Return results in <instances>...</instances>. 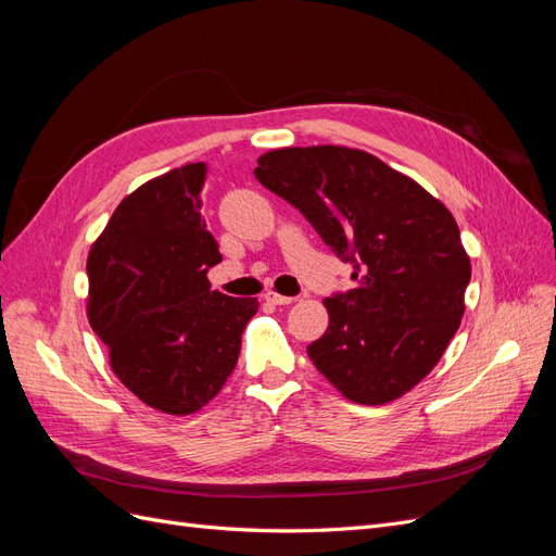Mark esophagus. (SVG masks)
<instances>
[{"mask_svg":"<svg viewBox=\"0 0 556 556\" xmlns=\"http://www.w3.org/2000/svg\"><path fill=\"white\" fill-rule=\"evenodd\" d=\"M264 299L268 301V304H274V306H290L292 301H294V296H282L278 292H266Z\"/></svg>","mask_w":556,"mask_h":556,"instance_id":"obj_1","label":"esophagus"}]
</instances>
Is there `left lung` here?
I'll use <instances>...</instances> for the list:
<instances>
[{"mask_svg": "<svg viewBox=\"0 0 556 556\" xmlns=\"http://www.w3.org/2000/svg\"><path fill=\"white\" fill-rule=\"evenodd\" d=\"M257 180L304 213L355 288L325 299L329 327L308 357L345 399L390 403L439 364L464 315L470 260L443 201L371 153L268 150Z\"/></svg>", "mask_w": 556, "mask_h": 556, "instance_id": "obj_1", "label": "left lung"}]
</instances>
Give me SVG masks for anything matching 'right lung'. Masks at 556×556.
Listing matches in <instances>:
<instances>
[{"label":"right lung","instance_id":"obj_1","mask_svg":"<svg viewBox=\"0 0 556 556\" xmlns=\"http://www.w3.org/2000/svg\"><path fill=\"white\" fill-rule=\"evenodd\" d=\"M206 164L166 172L127 194L88 255V319L113 374L166 415L204 408L231 376L257 299L211 290L223 262L199 213Z\"/></svg>","mask_w":556,"mask_h":556}]
</instances>
